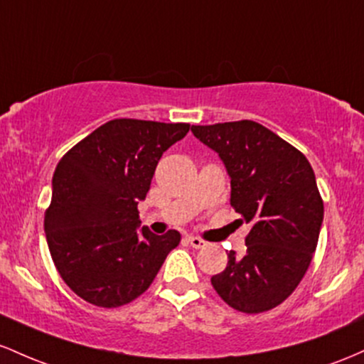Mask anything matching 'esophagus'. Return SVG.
<instances>
[{
	"label": "esophagus",
	"mask_w": 364,
	"mask_h": 364,
	"mask_svg": "<svg viewBox=\"0 0 364 364\" xmlns=\"http://www.w3.org/2000/svg\"><path fill=\"white\" fill-rule=\"evenodd\" d=\"M187 242H189L191 246L196 247V249H201V247L206 246V242H204L203 239H199V237H196V235H189V237H187Z\"/></svg>",
	"instance_id": "1"
}]
</instances>
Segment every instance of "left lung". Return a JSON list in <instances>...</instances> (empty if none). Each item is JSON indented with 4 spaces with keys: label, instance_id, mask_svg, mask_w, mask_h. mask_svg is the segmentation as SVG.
<instances>
[{
    "label": "left lung",
    "instance_id": "obj_1",
    "mask_svg": "<svg viewBox=\"0 0 364 364\" xmlns=\"http://www.w3.org/2000/svg\"><path fill=\"white\" fill-rule=\"evenodd\" d=\"M191 130L223 161L230 204L251 225L246 252H228L211 284L237 311H268L299 285L316 249L323 201L314 171L301 151L252 120Z\"/></svg>",
    "mask_w": 364,
    "mask_h": 364
}]
</instances>
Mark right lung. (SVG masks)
I'll use <instances>...</instances> for the list:
<instances>
[{
	"label": "right lung",
	"instance_id": "add662e5",
	"mask_svg": "<svg viewBox=\"0 0 364 364\" xmlns=\"http://www.w3.org/2000/svg\"><path fill=\"white\" fill-rule=\"evenodd\" d=\"M189 124L118 118L101 125L61 158L53 175L44 234L65 284L100 308H118L148 291L177 230L141 227L158 161Z\"/></svg>",
	"mask_w": 364,
	"mask_h": 364
}]
</instances>
